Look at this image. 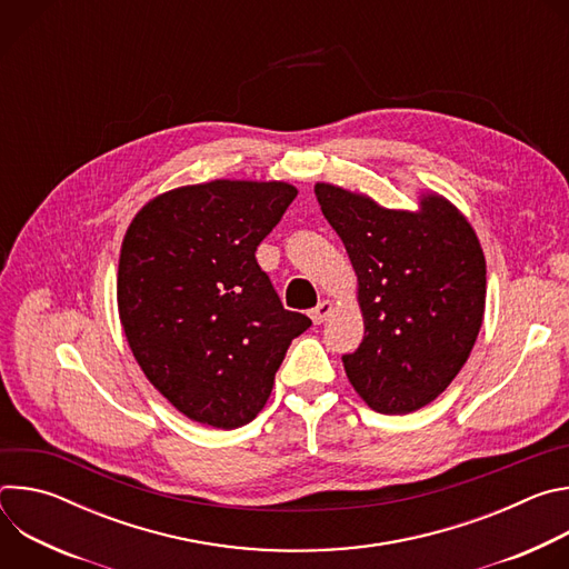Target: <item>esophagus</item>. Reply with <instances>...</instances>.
Instances as JSON below:
<instances>
[{
	"label": "esophagus",
	"mask_w": 569,
	"mask_h": 569,
	"mask_svg": "<svg viewBox=\"0 0 569 569\" xmlns=\"http://www.w3.org/2000/svg\"><path fill=\"white\" fill-rule=\"evenodd\" d=\"M331 312H333V303H331L329 299H323V301H319V303L310 310V319H312L315 323H321Z\"/></svg>",
	"instance_id": "esophagus-1"
}]
</instances>
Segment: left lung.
Returning a JSON list of instances; mask_svg holds the SVG:
<instances>
[{"label": "left lung", "mask_w": 569, "mask_h": 569, "mask_svg": "<svg viewBox=\"0 0 569 569\" xmlns=\"http://www.w3.org/2000/svg\"><path fill=\"white\" fill-rule=\"evenodd\" d=\"M323 218L342 238L358 277L365 338L342 356L353 389L380 415L432 402L466 365L486 306V261L468 218L423 191L419 209L317 182Z\"/></svg>", "instance_id": "obj_1"}]
</instances>
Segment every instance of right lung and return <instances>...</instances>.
<instances>
[{
    "label": "right lung",
    "mask_w": 569,
    "mask_h": 569,
    "mask_svg": "<svg viewBox=\"0 0 569 569\" xmlns=\"http://www.w3.org/2000/svg\"><path fill=\"white\" fill-rule=\"evenodd\" d=\"M295 198L288 182L211 180L159 193L128 224L117 274L126 340L152 387L196 423H250L310 327L254 257Z\"/></svg>",
    "instance_id": "obj_1"
}]
</instances>
